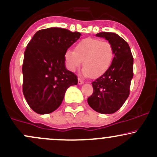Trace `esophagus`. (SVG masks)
Masks as SVG:
<instances>
[{
  "label": "esophagus",
  "mask_w": 157,
  "mask_h": 157,
  "mask_svg": "<svg viewBox=\"0 0 157 157\" xmlns=\"http://www.w3.org/2000/svg\"><path fill=\"white\" fill-rule=\"evenodd\" d=\"M83 83V81L80 78H78V84L79 85H82Z\"/></svg>",
  "instance_id": "34e87169"
}]
</instances>
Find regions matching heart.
Here are the masks:
<instances>
[{
    "label": "heart",
    "mask_w": 157,
    "mask_h": 157,
    "mask_svg": "<svg viewBox=\"0 0 157 157\" xmlns=\"http://www.w3.org/2000/svg\"><path fill=\"white\" fill-rule=\"evenodd\" d=\"M114 56L111 44L106 40L87 37L79 41L74 51L67 49L64 55L67 70L74 72L82 63V73L86 77L98 78L103 75L110 67Z\"/></svg>",
    "instance_id": "b5f03b06"
}]
</instances>
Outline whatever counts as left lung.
Returning <instances> with one entry per match:
<instances>
[{
	"label": "left lung",
	"mask_w": 157,
	"mask_h": 157,
	"mask_svg": "<svg viewBox=\"0 0 157 157\" xmlns=\"http://www.w3.org/2000/svg\"><path fill=\"white\" fill-rule=\"evenodd\" d=\"M96 36L104 37L111 44L114 57L108 70L92 83L93 93L87 101L95 111L110 114L117 111L129 95L133 57L128 44L118 34L100 32Z\"/></svg>",
	"instance_id": "left-lung-1"
}]
</instances>
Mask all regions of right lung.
<instances>
[{
  "label": "right lung",
  "instance_id": "1",
  "mask_svg": "<svg viewBox=\"0 0 157 157\" xmlns=\"http://www.w3.org/2000/svg\"><path fill=\"white\" fill-rule=\"evenodd\" d=\"M81 34L60 28L35 33L25 51L22 65L23 94L30 108L39 114L60 106L66 90L77 85V77L67 70L65 55Z\"/></svg>",
  "mask_w": 157,
  "mask_h": 157
}]
</instances>
